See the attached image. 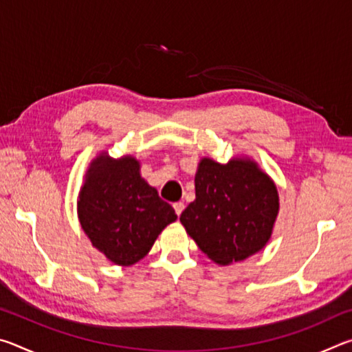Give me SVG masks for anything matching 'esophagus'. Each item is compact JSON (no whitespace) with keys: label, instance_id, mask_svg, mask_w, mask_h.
Wrapping results in <instances>:
<instances>
[{"label":"esophagus","instance_id":"34e87169","mask_svg":"<svg viewBox=\"0 0 352 352\" xmlns=\"http://www.w3.org/2000/svg\"><path fill=\"white\" fill-rule=\"evenodd\" d=\"M174 210H175V212H177V216H180V214H182L183 210H184V204H183V201H177V204H174Z\"/></svg>","mask_w":352,"mask_h":352}]
</instances>
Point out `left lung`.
<instances>
[{"mask_svg":"<svg viewBox=\"0 0 352 352\" xmlns=\"http://www.w3.org/2000/svg\"><path fill=\"white\" fill-rule=\"evenodd\" d=\"M279 212L275 182L248 157L226 164L204 157L195 172V200L180 222L199 248L219 265L261 252Z\"/></svg>","mask_w":352,"mask_h":352,"instance_id":"1","label":"left lung"}]
</instances>
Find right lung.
Returning <instances> with one entry per match:
<instances>
[{
    "instance_id": "right-lung-1",
    "label": "right lung",
    "mask_w": 352,
    "mask_h": 352,
    "mask_svg": "<svg viewBox=\"0 0 352 352\" xmlns=\"http://www.w3.org/2000/svg\"><path fill=\"white\" fill-rule=\"evenodd\" d=\"M133 155L111 158L105 151L85 174L77 216L83 233L113 264L129 267L151 252L158 234L177 214L141 177Z\"/></svg>"
}]
</instances>
